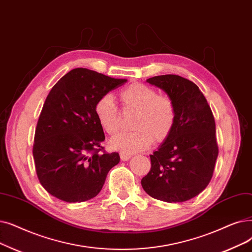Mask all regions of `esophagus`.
<instances>
[{
  "label": "esophagus",
  "mask_w": 252,
  "mask_h": 252,
  "mask_svg": "<svg viewBox=\"0 0 252 252\" xmlns=\"http://www.w3.org/2000/svg\"><path fill=\"white\" fill-rule=\"evenodd\" d=\"M120 159L122 160H128L129 158H130V156H128V155H125V153H120Z\"/></svg>",
  "instance_id": "obj_1"
}]
</instances>
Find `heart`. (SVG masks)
Wrapping results in <instances>:
<instances>
[{"label":"heart","mask_w":252,"mask_h":252,"mask_svg":"<svg viewBox=\"0 0 252 252\" xmlns=\"http://www.w3.org/2000/svg\"><path fill=\"white\" fill-rule=\"evenodd\" d=\"M125 112L134 111V130L120 133L110 141V146L125 155L143 151L151 142L161 143L172 133L176 109L169 96L158 94L152 87L133 83L119 94ZM94 114L100 126L109 135H114L120 126V112L110 94L101 96L94 104Z\"/></svg>","instance_id":"b5f03b06"}]
</instances>
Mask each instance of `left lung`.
Here are the masks:
<instances>
[{
	"label": "left lung",
	"mask_w": 252,
	"mask_h": 252,
	"mask_svg": "<svg viewBox=\"0 0 252 252\" xmlns=\"http://www.w3.org/2000/svg\"><path fill=\"white\" fill-rule=\"evenodd\" d=\"M165 92L176 109L170 136L150 156L151 168L141 184L152 198L168 203L185 202L209 184L218 146L215 120L196 84L178 75L146 80Z\"/></svg>",
	"instance_id": "left-lung-1"
}]
</instances>
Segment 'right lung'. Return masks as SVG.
<instances>
[{
    "label": "right lung",
    "mask_w": 252,
    "mask_h": 252,
    "mask_svg": "<svg viewBox=\"0 0 252 252\" xmlns=\"http://www.w3.org/2000/svg\"><path fill=\"white\" fill-rule=\"evenodd\" d=\"M126 82L76 68L51 89L32 146L38 179L51 195L80 203L101 191L108 172L120 158L117 152L107 153L101 145L105 135L95 117L94 104Z\"/></svg>",
    "instance_id": "obj_1"
}]
</instances>
